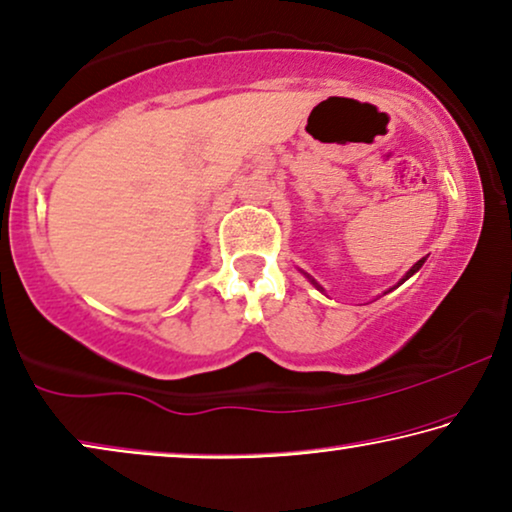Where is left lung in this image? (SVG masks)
I'll list each match as a JSON object with an SVG mask.
<instances>
[{"instance_id": "8db88e82", "label": "left lung", "mask_w": 512, "mask_h": 512, "mask_svg": "<svg viewBox=\"0 0 512 512\" xmlns=\"http://www.w3.org/2000/svg\"><path fill=\"white\" fill-rule=\"evenodd\" d=\"M424 261H426V258H422V261H417V263H415V265H412V268H410V270H408V272H405V277H403V279H401V282H405V279H410V277H412V275H415V272H417V270H419V268H422V265H424ZM305 277H307V279H310V282H312V284H314V286H317V289H319V291H324V289H321V286H319V284H317V282H314V279H312V277H310V275H307V272H305ZM401 282H398V284H401ZM398 284H396V286H398Z\"/></svg>"}]
</instances>
